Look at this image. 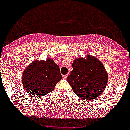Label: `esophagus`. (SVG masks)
Segmentation results:
<instances>
[{
    "label": "esophagus",
    "mask_w": 130,
    "mask_h": 130,
    "mask_svg": "<svg viewBox=\"0 0 130 130\" xmlns=\"http://www.w3.org/2000/svg\"><path fill=\"white\" fill-rule=\"evenodd\" d=\"M67 76H68V74H66V75H63V78L64 79H66V78H67Z\"/></svg>",
    "instance_id": "1"
}]
</instances>
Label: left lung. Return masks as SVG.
Listing matches in <instances>:
<instances>
[{
    "mask_svg": "<svg viewBox=\"0 0 130 130\" xmlns=\"http://www.w3.org/2000/svg\"><path fill=\"white\" fill-rule=\"evenodd\" d=\"M67 80L78 97L91 100L101 95L108 81V73L101 61L90 55L86 59L78 57Z\"/></svg>",
    "mask_w": 130,
    "mask_h": 130,
    "instance_id": "left-lung-1",
    "label": "left lung"
}]
</instances>
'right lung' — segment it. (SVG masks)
Listing matches in <instances>:
<instances>
[{"label": "right lung", "mask_w": 130, "mask_h": 130, "mask_svg": "<svg viewBox=\"0 0 130 130\" xmlns=\"http://www.w3.org/2000/svg\"><path fill=\"white\" fill-rule=\"evenodd\" d=\"M62 79L59 67L54 60H35L30 64L23 73V86L33 96L45 95L54 90L55 86Z\"/></svg>", "instance_id": "obj_1"}]
</instances>
